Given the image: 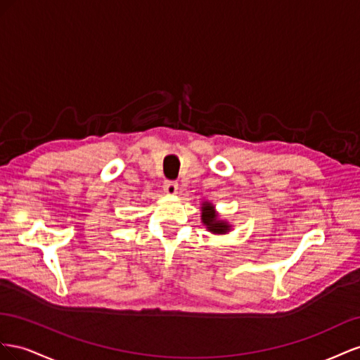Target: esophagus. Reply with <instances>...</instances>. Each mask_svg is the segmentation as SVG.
<instances>
[{
	"label": "esophagus",
	"instance_id": "34e87169",
	"mask_svg": "<svg viewBox=\"0 0 360 360\" xmlns=\"http://www.w3.org/2000/svg\"><path fill=\"white\" fill-rule=\"evenodd\" d=\"M162 188L167 194H170V196H173V194L178 193V184L174 181H166V182H164Z\"/></svg>",
	"mask_w": 360,
	"mask_h": 360
}]
</instances>
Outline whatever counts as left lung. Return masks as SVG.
<instances>
[{"label":"left lung","instance_id":"1","mask_svg":"<svg viewBox=\"0 0 360 360\" xmlns=\"http://www.w3.org/2000/svg\"><path fill=\"white\" fill-rule=\"evenodd\" d=\"M202 221L207 224L208 231L214 232V233H224L228 232L231 226L226 224L224 221L217 220V215H215L211 203H203L202 207Z\"/></svg>","mask_w":360,"mask_h":360}]
</instances>
